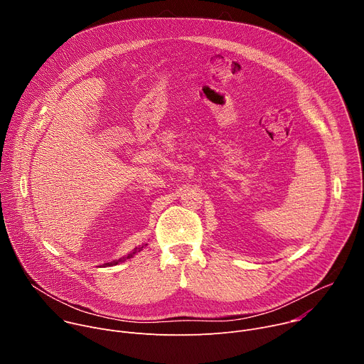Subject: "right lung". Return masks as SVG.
Listing matches in <instances>:
<instances>
[{"instance_id": "right-lung-1", "label": "right lung", "mask_w": 364, "mask_h": 364, "mask_svg": "<svg viewBox=\"0 0 364 364\" xmlns=\"http://www.w3.org/2000/svg\"><path fill=\"white\" fill-rule=\"evenodd\" d=\"M145 246H146V245H145ZM142 247H144V246H141V247H135V249H134V252H131V253H128L127 256H124V257L118 259V261H114V262H109V264H103L102 267H114V265H118L119 262H125L127 259H131V257H134V255H135V253L141 252V250H142Z\"/></svg>"}]
</instances>
